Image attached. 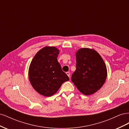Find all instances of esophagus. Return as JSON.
<instances>
[{
	"label": "esophagus",
	"mask_w": 129,
	"mask_h": 129,
	"mask_svg": "<svg viewBox=\"0 0 129 129\" xmlns=\"http://www.w3.org/2000/svg\"><path fill=\"white\" fill-rule=\"evenodd\" d=\"M66 74H67V75H68V76L69 77H70V73L69 72H66Z\"/></svg>",
	"instance_id": "34e87169"
}]
</instances>
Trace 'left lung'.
<instances>
[{"label":"left lung","mask_w":129,"mask_h":129,"mask_svg":"<svg viewBox=\"0 0 129 129\" xmlns=\"http://www.w3.org/2000/svg\"><path fill=\"white\" fill-rule=\"evenodd\" d=\"M76 69L72 81L85 95L93 94L103 86L107 76V69L102 57L96 50L81 48L76 53Z\"/></svg>","instance_id":"left-lung-1"}]
</instances>
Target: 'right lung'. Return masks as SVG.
Here are the masks:
<instances>
[{
  "instance_id": "right-lung-1",
  "label": "right lung",
  "mask_w": 129,
  "mask_h": 129,
  "mask_svg": "<svg viewBox=\"0 0 129 129\" xmlns=\"http://www.w3.org/2000/svg\"><path fill=\"white\" fill-rule=\"evenodd\" d=\"M59 52L55 47H45L36 54L30 64V83L38 93L44 96L55 94L62 83L69 80L57 60Z\"/></svg>"
}]
</instances>
